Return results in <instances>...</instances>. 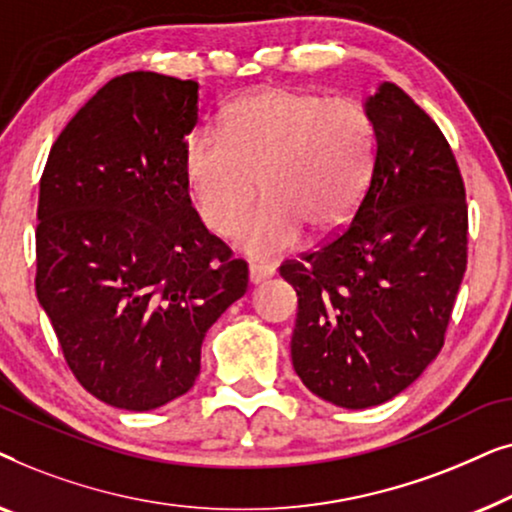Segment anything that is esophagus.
I'll return each mask as SVG.
<instances>
[{"label":"esophagus","mask_w":512,"mask_h":512,"mask_svg":"<svg viewBox=\"0 0 512 512\" xmlns=\"http://www.w3.org/2000/svg\"><path fill=\"white\" fill-rule=\"evenodd\" d=\"M272 275H275V270H272L270 265H256V263L249 265V284L251 286L263 284L265 279H270Z\"/></svg>","instance_id":"1"}]
</instances>
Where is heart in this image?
Instances as JSON below:
<instances>
[{
  "label": "heart",
  "instance_id": "heart-1",
  "mask_svg": "<svg viewBox=\"0 0 512 512\" xmlns=\"http://www.w3.org/2000/svg\"><path fill=\"white\" fill-rule=\"evenodd\" d=\"M219 132L200 128L186 142V177L202 221L233 235L261 193L268 202L237 235L251 258H277L324 237L359 209L375 165V125L349 97L263 88L226 109Z\"/></svg>",
  "mask_w": 512,
  "mask_h": 512
}]
</instances>
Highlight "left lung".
Masks as SVG:
<instances>
[{"label":"left lung","mask_w":512,"mask_h":512,"mask_svg":"<svg viewBox=\"0 0 512 512\" xmlns=\"http://www.w3.org/2000/svg\"><path fill=\"white\" fill-rule=\"evenodd\" d=\"M363 109L375 165L352 223L279 268L298 293L293 368L347 410L387 403L436 359L468 242L464 181L438 125L389 81Z\"/></svg>","instance_id":"left-lung-1"}]
</instances>
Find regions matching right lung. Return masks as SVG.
Segmentation results:
<instances>
[{"label":"right lung","mask_w":512,"mask_h":512,"mask_svg":"<svg viewBox=\"0 0 512 512\" xmlns=\"http://www.w3.org/2000/svg\"><path fill=\"white\" fill-rule=\"evenodd\" d=\"M198 90L116 76L55 139L39 184V305L81 387L121 410L184 396L209 326L247 291V263L188 195Z\"/></svg>","instance_id":"1"}]
</instances>
